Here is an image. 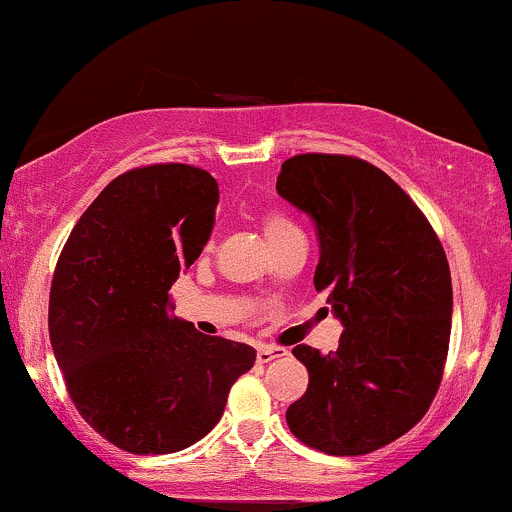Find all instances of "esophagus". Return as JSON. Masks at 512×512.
Wrapping results in <instances>:
<instances>
[{"mask_svg":"<svg viewBox=\"0 0 512 512\" xmlns=\"http://www.w3.org/2000/svg\"><path fill=\"white\" fill-rule=\"evenodd\" d=\"M288 356V349H280V346H258L256 359L258 364H271L273 359H283Z\"/></svg>","mask_w":512,"mask_h":512,"instance_id":"1","label":"esophagus"}]
</instances>
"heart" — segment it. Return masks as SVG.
<instances>
[{
	"instance_id": "b5f03b06",
	"label": "heart",
	"mask_w": 512,
	"mask_h": 512,
	"mask_svg": "<svg viewBox=\"0 0 512 512\" xmlns=\"http://www.w3.org/2000/svg\"><path fill=\"white\" fill-rule=\"evenodd\" d=\"M288 229H293V224H290L285 217H276V214L263 222V234H266V239H273V236L288 232Z\"/></svg>"
}]
</instances>
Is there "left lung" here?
I'll list each match as a JSON object with an SVG mask.
<instances>
[{"mask_svg": "<svg viewBox=\"0 0 512 512\" xmlns=\"http://www.w3.org/2000/svg\"><path fill=\"white\" fill-rule=\"evenodd\" d=\"M276 190L315 224V288L327 290L344 327L337 351L293 349L310 386L285 420L324 454L376 452L420 422L442 381L452 332L447 256L403 188L359 158H288Z\"/></svg>", "mask_w": 512, "mask_h": 512, "instance_id": "obj_1", "label": "left lung"}]
</instances>
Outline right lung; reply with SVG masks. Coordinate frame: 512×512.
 Here are the masks:
<instances>
[{
    "label": "right lung",
    "instance_id": "add662e5",
    "mask_svg": "<svg viewBox=\"0 0 512 512\" xmlns=\"http://www.w3.org/2000/svg\"><path fill=\"white\" fill-rule=\"evenodd\" d=\"M217 202L207 170H129L87 207L58 258L53 356L85 422L124 452L195 444L256 361L249 344L205 337L168 315L170 285L210 241Z\"/></svg>",
    "mask_w": 512,
    "mask_h": 512
}]
</instances>
